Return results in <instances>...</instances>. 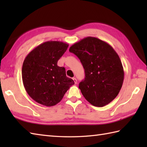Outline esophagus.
<instances>
[{"label": "esophagus", "mask_w": 147, "mask_h": 147, "mask_svg": "<svg viewBox=\"0 0 147 147\" xmlns=\"http://www.w3.org/2000/svg\"><path fill=\"white\" fill-rule=\"evenodd\" d=\"M73 81H74V83L75 84H76L77 83V80L75 78H73Z\"/></svg>", "instance_id": "obj_1"}]
</instances>
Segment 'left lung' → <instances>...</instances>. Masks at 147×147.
Instances as JSON below:
<instances>
[{
  "mask_svg": "<svg viewBox=\"0 0 147 147\" xmlns=\"http://www.w3.org/2000/svg\"><path fill=\"white\" fill-rule=\"evenodd\" d=\"M85 69V78L79 84L84 97L92 105L102 107L117 96L123 86L124 69L112 47L95 37L88 36L72 45Z\"/></svg>",
  "mask_w": 147,
  "mask_h": 147,
  "instance_id": "left-lung-1",
  "label": "left lung"
}]
</instances>
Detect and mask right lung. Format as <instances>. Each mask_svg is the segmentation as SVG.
<instances>
[{
  "instance_id": "1",
  "label": "right lung",
  "mask_w": 147,
  "mask_h": 147,
  "mask_svg": "<svg viewBox=\"0 0 147 147\" xmlns=\"http://www.w3.org/2000/svg\"><path fill=\"white\" fill-rule=\"evenodd\" d=\"M68 46L62 42H45L24 59L22 67L23 85L30 97L38 104L47 107L56 105L74 84L66 76L65 68L57 65Z\"/></svg>"
}]
</instances>
